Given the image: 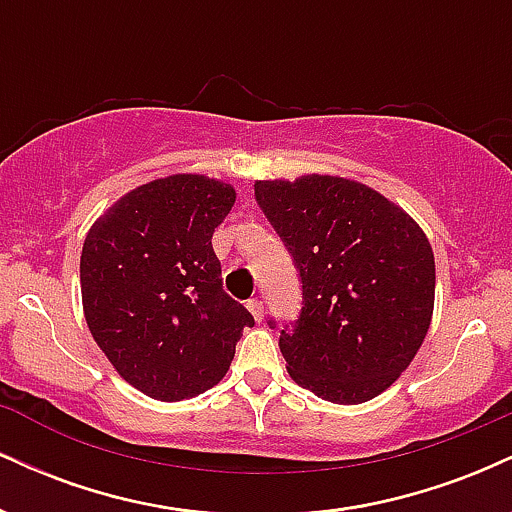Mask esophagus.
<instances>
[{
    "label": "esophagus",
    "instance_id": "esophagus-1",
    "mask_svg": "<svg viewBox=\"0 0 512 512\" xmlns=\"http://www.w3.org/2000/svg\"><path fill=\"white\" fill-rule=\"evenodd\" d=\"M248 310H250L252 317H255L257 322L264 320V303L260 301V298H250V301H248Z\"/></svg>",
    "mask_w": 512,
    "mask_h": 512
}]
</instances>
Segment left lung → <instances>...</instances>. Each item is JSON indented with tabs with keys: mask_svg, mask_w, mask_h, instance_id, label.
Here are the masks:
<instances>
[{
	"mask_svg": "<svg viewBox=\"0 0 512 512\" xmlns=\"http://www.w3.org/2000/svg\"><path fill=\"white\" fill-rule=\"evenodd\" d=\"M255 199L303 284L301 315L279 334L291 378L334 404L378 397L431 325L436 262L426 233L380 192L334 175L260 180Z\"/></svg>",
	"mask_w": 512,
	"mask_h": 512,
	"instance_id": "obj_1",
	"label": "left lung"
}]
</instances>
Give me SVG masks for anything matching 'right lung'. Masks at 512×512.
Listing matches in <instances>:
<instances>
[{"instance_id": "1", "label": "right lung", "mask_w": 512, "mask_h": 512, "mask_svg": "<svg viewBox=\"0 0 512 512\" xmlns=\"http://www.w3.org/2000/svg\"><path fill=\"white\" fill-rule=\"evenodd\" d=\"M236 190L204 175H170L117 199L81 250V298L96 344L117 373L161 402L207 392L226 375L245 305L223 291L214 228Z\"/></svg>"}]
</instances>
